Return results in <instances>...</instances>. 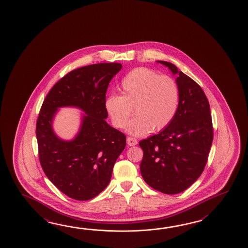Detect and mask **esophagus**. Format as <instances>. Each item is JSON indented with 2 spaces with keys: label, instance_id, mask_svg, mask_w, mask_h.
<instances>
[{
  "label": "esophagus",
  "instance_id": "1",
  "mask_svg": "<svg viewBox=\"0 0 248 248\" xmlns=\"http://www.w3.org/2000/svg\"><path fill=\"white\" fill-rule=\"evenodd\" d=\"M126 143L128 146H135L137 145V141L135 138H132V137H127L126 138Z\"/></svg>",
  "mask_w": 248,
  "mask_h": 248
}]
</instances>
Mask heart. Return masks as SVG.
<instances>
[{
	"label": "heart",
	"mask_w": 248,
	"mask_h": 248,
	"mask_svg": "<svg viewBox=\"0 0 248 248\" xmlns=\"http://www.w3.org/2000/svg\"><path fill=\"white\" fill-rule=\"evenodd\" d=\"M122 95H108L105 101L107 114L113 126L133 137L161 131L171 124L178 111L179 90L174 79L145 67L130 71L121 82Z\"/></svg>",
	"instance_id": "1"
}]
</instances>
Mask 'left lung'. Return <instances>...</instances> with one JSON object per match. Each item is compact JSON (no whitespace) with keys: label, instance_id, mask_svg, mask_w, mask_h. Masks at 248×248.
<instances>
[{"label":"left lung","instance_id":"8db88e82","mask_svg":"<svg viewBox=\"0 0 248 248\" xmlns=\"http://www.w3.org/2000/svg\"><path fill=\"white\" fill-rule=\"evenodd\" d=\"M157 62L176 77L179 106L168 127L139 142L143 151L140 170L154 190L177 194L189 188L205 169L214 136L210 106L193 79L172 63Z\"/></svg>","mask_w":248,"mask_h":248}]
</instances>
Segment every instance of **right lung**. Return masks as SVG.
Returning <instances> with one entry per match:
<instances>
[{
	"mask_svg": "<svg viewBox=\"0 0 248 248\" xmlns=\"http://www.w3.org/2000/svg\"><path fill=\"white\" fill-rule=\"evenodd\" d=\"M122 63H101L75 69L59 79L43 101L36 123L39 158L47 178L76 201H89L105 190L113 166L126 146L125 135L110 126L106 90ZM83 111L79 131L67 141L52 129L58 109Z\"/></svg>",
	"mask_w": 248,
	"mask_h": 248,
	"instance_id": "right-lung-1",
	"label": "right lung"
}]
</instances>
